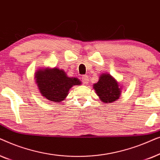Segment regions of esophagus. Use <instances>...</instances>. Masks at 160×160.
I'll use <instances>...</instances> for the list:
<instances>
[{"instance_id":"obj_1","label":"esophagus","mask_w":160,"mask_h":160,"mask_svg":"<svg viewBox=\"0 0 160 160\" xmlns=\"http://www.w3.org/2000/svg\"><path fill=\"white\" fill-rule=\"evenodd\" d=\"M82 81L84 84H87L89 82V77L87 76H82Z\"/></svg>"}]
</instances>
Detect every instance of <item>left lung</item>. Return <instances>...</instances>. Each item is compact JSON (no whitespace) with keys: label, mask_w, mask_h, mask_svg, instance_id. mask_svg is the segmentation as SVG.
I'll use <instances>...</instances> for the list:
<instances>
[{"label":"left lung","mask_w":160,"mask_h":160,"mask_svg":"<svg viewBox=\"0 0 160 160\" xmlns=\"http://www.w3.org/2000/svg\"><path fill=\"white\" fill-rule=\"evenodd\" d=\"M94 89L100 100L108 103L119 99L121 94L119 84L110 74H102L98 82L94 84Z\"/></svg>","instance_id":"8db88e82"}]
</instances>
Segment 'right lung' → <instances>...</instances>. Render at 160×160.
I'll list each match as a JSON object with an SVG mask.
<instances>
[{"mask_svg":"<svg viewBox=\"0 0 160 160\" xmlns=\"http://www.w3.org/2000/svg\"><path fill=\"white\" fill-rule=\"evenodd\" d=\"M35 78L41 95L50 101L56 102L64 100L73 85L81 84L77 78L68 77L64 71L56 68L40 69L36 71Z\"/></svg>","mask_w":160,"mask_h":160,"instance_id":"obj_1","label":"right lung"}]
</instances>
